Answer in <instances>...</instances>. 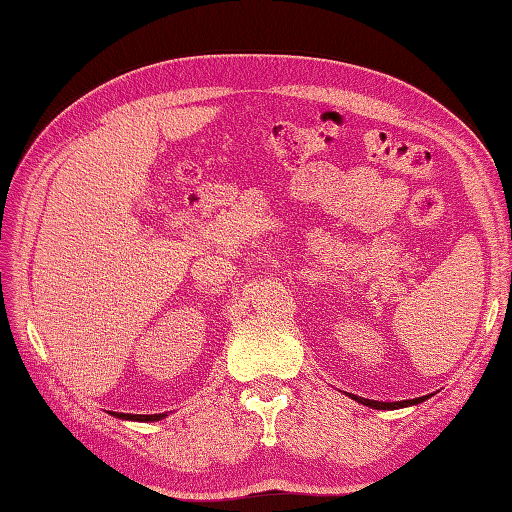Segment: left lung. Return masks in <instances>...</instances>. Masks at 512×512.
<instances>
[{
	"label": "left lung",
	"instance_id": "left-lung-1",
	"mask_svg": "<svg viewBox=\"0 0 512 512\" xmlns=\"http://www.w3.org/2000/svg\"><path fill=\"white\" fill-rule=\"evenodd\" d=\"M354 400L363 402L367 407H374V409H398V407H407V405H416V402L424 400V398H416V400H402V402H378V400H367L361 396H352Z\"/></svg>",
	"mask_w": 512,
	"mask_h": 512
}]
</instances>
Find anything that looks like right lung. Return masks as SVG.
I'll return each mask as SVG.
<instances>
[{
  "mask_svg": "<svg viewBox=\"0 0 512 512\" xmlns=\"http://www.w3.org/2000/svg\"><path fill=\"white\" fill-rule=\"evenodd\" d=\"M118 418H125V420H140V422H149V420H160V418H165V413H154V416H132V413H116Z\"/></svg>",
  "mask_w": 512,
  "mask_h": 512,
  "instance_id": "right-lung-1",
  "label": "right lung"
}]
</instances>
